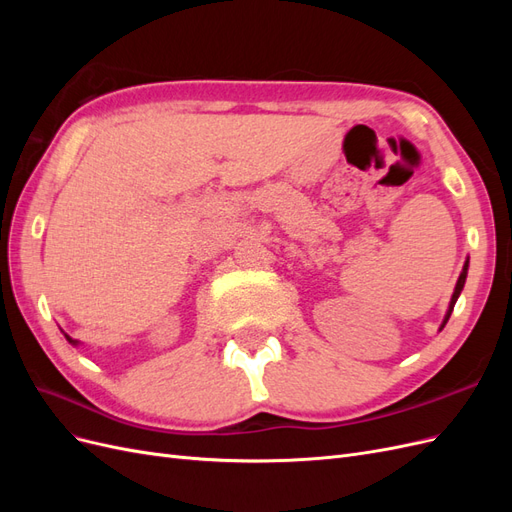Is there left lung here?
I'll list each match as a JSON object with an SVG mask.
<instances>
[{"label": "left lung", "mask_w": 512, "mask_h": 512, "mask_svg": "<svg viewBox=\"0 0 512 512\" xmlns=\"http://www.w3.org/2000/svg\"><path fill=\"white\" fill-rule=\"evenodd\" d=\"M466 275H468V262L466 265H463V271H461V275H459V280H457V286H455V292H453V299H451V307H448V312H446V318H444V322H442V327L440 329H444V324L448 322V318H451V312H453V307H455V301H457V297L461 294V290H463V284H466Z\"/></svg>", "instance_id": "left-lung-1"}]
</instances>
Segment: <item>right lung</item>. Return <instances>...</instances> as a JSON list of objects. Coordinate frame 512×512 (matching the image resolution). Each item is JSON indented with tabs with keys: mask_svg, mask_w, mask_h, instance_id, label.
I'll list each match as a JSON object with an SVG mask.
<instances>
[{
	"mask_svg": "<svg viewBox=\"0 0 512 512\" xmlns=\"http://www.w3.org/2000/svg\"><path fill=\"white\" fill-rule=\"evenodd\" d=\"M66 337H68V335H66ZM68 342H70V344H76V339H70V337H68Z\"/></svg>",
	"mask_w": 512,
	"mask_h": 512,
	"instance_id": "1",
	"label": "right lung"
}]
</instances>
